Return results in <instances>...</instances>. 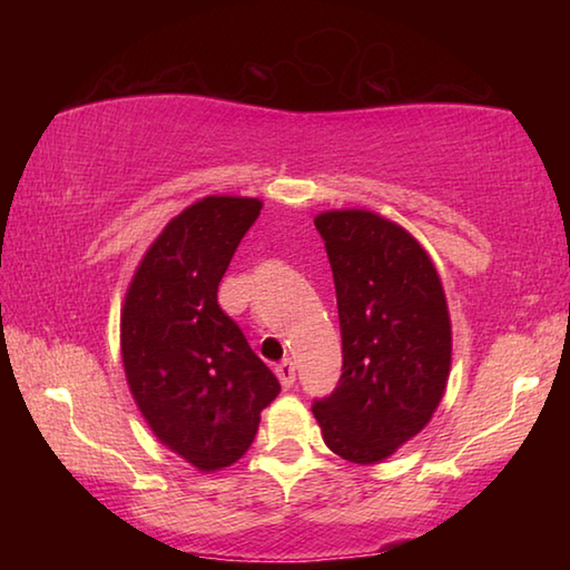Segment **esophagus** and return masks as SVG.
I'll use <instances>...</instances> for the list:
<instances>
[{"instance_id":"obj_1","label":"esophagus","mask_w":570,"mask_h":570,"mask_svg":"<svg viewBox=\"0 0 570 570\" xmlns=\"http://www.w3.org/2000/svg\"><path fill=\"white\" fill-rule=\"evenodd\" d=\"M276 377L282 382V387L288 390L296 382V366L292 360H284L282 364H276Z\"/></svg>"}]
</instances>
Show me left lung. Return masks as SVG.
Returning a JSON list of instances; mask_svg holds the SVG:
<instances>
[{"mask_svg":"<svg viewBox=\"0 0 570 570\" xmlns=\"http://www.w3.org/2000/svg\"><path fill=\"white\" fill-rule=\"evenodd\" d=\"M330 256L342 377L312 412L326 448L374 465L432 420L452 360L448 298L417 238L372 210L314 218Z\"/></svg>","mask_w":570,"mask_h":570,"instance_id":"obj_1","label":"left lung"}]
</instances>
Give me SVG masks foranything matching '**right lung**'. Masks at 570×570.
Listing matches in <instances>:
<instances>
[{"label": "right lung", "mask_w": 570, "mask_h": 570, "mask_svg": "<svg viewBox=\"0 0 570 570\" xmlns=\"http://www.w3.org/2000/svg\"><path fill=\"white\" fill-rule=\"evenodd\" d=\"M262 200L206 196L160 230L125 294V377L148 428L193 468L234 465L282 384L218 306V284Z\"/></svg>", "instance_id": "obj_1"}]
</instances>
